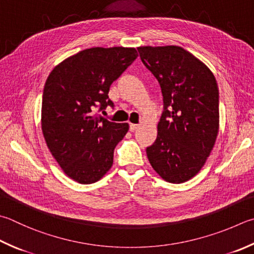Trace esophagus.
I'll return each instance as SVG.
<instances>
[{
    "label": "esophagus",
    "mask_w": 254,
    "mask_h": 254,
    "mask_svg": "<svg viewBox=\"0 0 254 254\" xmlns=\"http://www.w3.org/2000/svg\"><path fill=\"white\" fill-rule=\"evenodd\" d=\"M138 128H139V125H136V124H129V129H130V131L136 130Z\"/></svg>",
    "instance_id": "34e87169"
}]
</instances>
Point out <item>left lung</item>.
Here are the masks:
<instances>
[{
    "instance_id": "1",
    "label": "left lung",
    "mask_w": 254,
    "mask_h": 254,
    "mask_svg": "<svg viewBox=\"0 0 254 254\" xmlns=\"http://www.w3.org/2000/svg\"><path fill=\"white\" fill-rule=\"evenodd\" d=\"M141 62L159 82L164 112L148 160L171 184L190 180L201 170L219 131V90L203 62L180 46H140Z\"/></svg>"
}]
</instances>
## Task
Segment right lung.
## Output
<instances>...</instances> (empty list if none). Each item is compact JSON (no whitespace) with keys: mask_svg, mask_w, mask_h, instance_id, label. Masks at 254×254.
Returning a JSON list of instances; mask_svg holds the SVG:
<instances>
[{"mask_svg":"<svg viewBox=\"0 0 254 254\" xmlns=\"http://www.w3.org/2000/svg\"><path fill=\"white\" fill-rule=\"evenodd\" d=\"M133 47H93L55 66L42 100V131L57 164L70 179L94 184L112 168L127 123L107 121L95 108L114 106L109 87L137 59Z\"/></svg>","mask_w":254,"mask_h":254,"instance_id":"add662e5","label":"right lung"}]
</instances>
